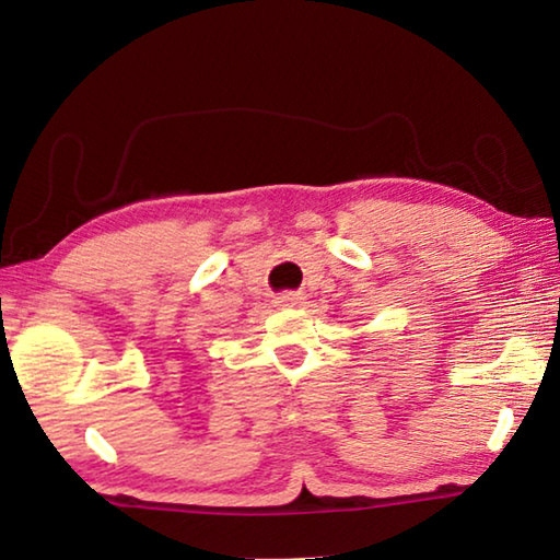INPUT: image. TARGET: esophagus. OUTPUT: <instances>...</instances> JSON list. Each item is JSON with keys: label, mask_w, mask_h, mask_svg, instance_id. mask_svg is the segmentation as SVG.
Listing matches in <instances>:
<instances>
[{"label": "esophagus", "mask_w": 560, "mask_h": 560, "mask_svg": "<svg viewBox=\"0 0 560 560\" xmlns=\"http://www.w3.org/2000/svg\"><path fill=\"white\" fill-rule=\"evenodd\" d=\"M279 303H281V306H301V303H303V296H301V293H293V291H289V293H281V296H279Z\"/></svg>", "instance_id": "34e87169"}]
</instances>
